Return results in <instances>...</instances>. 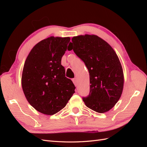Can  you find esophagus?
I'll return each instance as SVG.
<instances>
[{
    "label": "esophagus",
    "instance_id": "obj_1",
    "mask_svg": "<svg viewBox=\"0 0 147 147\" xmlns=\"http://www.w3.org/2000/svg\"><path fill=\"white\" fill-rule=\"evenodd\" d=\"M72 81H73V83L75 85L77 86V79L76 78H74L72 79Z\"/></svg>",
    "mask_w": 147,
    "mask_h": 147
}]
</instances>
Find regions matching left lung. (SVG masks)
Wrapping results in <instances>:
<instances>
[{"instance_id":"left-lung-1","label":"left lung","mask_w":147,"mask_h":147,"mask_svg":"<svg viewBox=\"0 0 147 147\" xmlns=\"http://www.w3.org/2000/svg\"><path fill=\"white\" fill-rule=\"evenodd\" d=\"M72 41L69 51L73 50L84 62L90 74V94L83 100L96 112H108L119 99L123 89V72L117 55L95 35L74 37Z\"/></svg>"}]
</instances>
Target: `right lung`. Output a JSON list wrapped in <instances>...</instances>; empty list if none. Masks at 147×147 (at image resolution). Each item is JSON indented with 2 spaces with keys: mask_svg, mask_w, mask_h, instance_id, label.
I'll list each match as a JSON object with an SVG mask.
<instances>
[{
  "mask_svg": "<svg viewBox=\"0 0 147 147\" xmlns=\"http://www.w3.org/2000/svg\"><path fill=\"white\" fill-rule=\"evenodd\" d=\"M70 37H50L38 42L26 58L21 83L29 103L42 113L52 115L64 108L75 86L61 65Z\"/></svg>",
  "mask_w": 147,
  "mask_h": 147,
  "instance_id": "add662e5",
  "label": "right lung"
}]
</instances>
